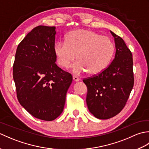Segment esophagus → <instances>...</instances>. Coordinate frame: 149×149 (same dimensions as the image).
Returning a JSON list of instances; mask_svg holds the SVG:
<instances>
[{
  "instance_id": "esophagus-1",
  "label": "esophagus",
  "mask_w": 149,
  "mask_h": 149,
  "mask_svg": "<svg viewBox=\"0 0 149 149\" xmlns=\"http://www.w3.org/2000/svg\"><path fill=\"white\" fill-rule=\"evenodd\" d=\"M73 80H74V81H75V82H78V81H79L80 79L77 77V76H75V75H74V76H73Z\"/></svg>"
}]
</instances>
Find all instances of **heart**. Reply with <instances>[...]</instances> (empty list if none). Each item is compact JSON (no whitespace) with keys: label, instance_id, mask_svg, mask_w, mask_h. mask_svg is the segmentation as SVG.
Instances as JSON below:
<instances>
[{"label":"heart","instance_id":"1","mask_svg":"<svg viewBox=\"0 0 149 149\" xmlns=\"http://www.w3.org/2000/svg\"><path fill=\"white\" fill-rule=\"evenodd\" d=\"M114 52L115 45L110 38L83 29L71 31L66 42H58L54 46L57 63L63 68H68L77 56L79 61L72 66L76 74L87 71L91 75L100 74L109 65Z\"/></svg>","mask_w":149,"mask_h":149}]
</instances>
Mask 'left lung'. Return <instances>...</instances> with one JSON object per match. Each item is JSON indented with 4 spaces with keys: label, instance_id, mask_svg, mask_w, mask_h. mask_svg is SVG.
I'll use <instances>...</instances> for the list:
<instances>
[{
    "label": "left lung",
    "instance_id": "obj_1",
    "mask_svg": "<svg viewBox=\"0 0 149 149\" xmlns=\"http://www.w3.org/2000/svg\"><path fill=\"white\" fill-rule=\"evenodd\" d=\"M114 37L115 58L99 75L84 79L89 111L97 118L106 120L118 114L127 102L134 85L132 56L122 38Z\"/></svg>",
    "mask_w": 149,
    "mask_h": 149
}]
</instances>
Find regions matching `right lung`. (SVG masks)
<instances>
[{"mask_svg": "<svg viewBox=\"0 0 149 149\" xmlns=\"http://www.w3.org/2000/svg\"><path fill=\"white\" fill-rule=\"evenodd\" d=\"M56 27L39 26L19 44L13 79L21 106L36 118L52 121L63 112L71 74L56 64Z\"/></svg>", "mask_w": 149, "mask_h": 149, "instance_id": "obj_1", "label": "right lung"}]
</instances>
